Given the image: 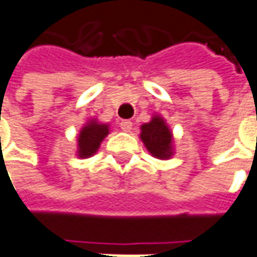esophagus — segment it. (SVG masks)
Masks as SVG:
<instances>
[{
	"label": "esophagus",
	"mask_w": 257,
	"mask_h": 257,
	"mask_svg": "<svg viewBox=\"0 0 257 257\" xmlns=\"http://www.w3.org/2000/svg\"><path fill=\"white\" fill-rule=\"evenodd\" d=\"M119 125H120V129H122L123 132H131V131H132V122H131V120H122Z\"/></svg>",
	"instance_id": "34e87169"
}]
</instances>
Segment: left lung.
<instances>
[{
    "instance_id": "8db88e82",
    "label": "left lung",
    "mask_w": 257,
    "mask_h": 257,
    "mask_svg": "<svg viewBox=\"0 0 257 257\" xmlns=\"http://www.w3.org/2000/svg\"><path fill=\"white\" fill-rule=\"evenodd\" d=\"M141 141L152 157L170 160L174 155L173 131L161 115H152L150 122L141 125Z\"/></svg>"
}]
</instances>
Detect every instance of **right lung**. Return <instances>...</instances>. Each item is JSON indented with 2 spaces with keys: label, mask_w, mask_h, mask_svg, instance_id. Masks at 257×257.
<instances>
[{
  "label": "right lung",
  "mask_w": 257,
  "mask_h": 257,
  "mask_svg": "<svg viewBox=\"0 0 257 257\" xmlns=\"http://www.w3.org/2000/svg\"><path fill=\"white\" fill-rule=\"evenodd\" d=\"M109 135V125L107 123H102L97 119H90L84 123L79 135H77V150H76V155L79 158H89L93 157L102 141Z\"/></svg>",
  "instance_id": "obj_1"
}]
</instances>
